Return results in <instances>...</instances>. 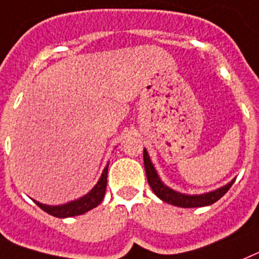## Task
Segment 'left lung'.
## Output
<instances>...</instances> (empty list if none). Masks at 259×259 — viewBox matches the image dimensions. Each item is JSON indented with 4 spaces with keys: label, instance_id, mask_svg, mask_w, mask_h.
<instances>
[{
    "label": "left lung",
    "instance_id": "1",
    "mask_svg": "<svg viewBox=\"0 0 259 259\" xmlns=\"http://www.w3.org/2000/svg\"><path fill=\"white\" fill-rule=\"evenodd\" d=\"M143 161H145V169H146V176H147V181L150 188L152 189V192L157 195V197L163 199L167 203L177 206V207H185V208H192V207H203V206H208V204L215 203L219 201L220 198L223 197L229 188L232 186L235 183V180L227 184L223 188L218 189L215 192L206 193V194H199V195H186L177 193L168 186L164 185L160 181L159 176H157L156 170H155L154 165H152L150 157L146 150H143Z\"/></svg>",
    "mask_w": 259,
    "mask_h": 259
}]
</instances>
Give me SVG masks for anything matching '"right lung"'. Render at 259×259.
<instances>
[{
  "label": "right lung",
  "instance_id": "add662e5",
  "mask_svg": "<svg viewBox=\"0 0 259 259\" xmlns=\"http://www.w3.org/2000/svg\"><path fill=\"white\" fill-rule=\"evenodd\" d=\"M107 176H108V165L103 170V175L96 184L95 188L92 189L91 192L84 197L79 198L78 201H73L70 203L62 204V206H47V204L35 202L42 211L48 212L49 215L56 218H70L76 217V215H82L87 211L92 210L94 207L99 206L102 203L103 198L105 194V189H107Z\"/></svg>",
  "mask_w": 259,
  "mask_h": 259
}]
</instances>
